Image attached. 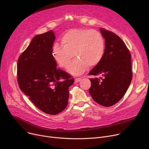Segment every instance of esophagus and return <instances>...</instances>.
<instances>
[{"label": "esophagus", "instance_id": "34e87169", "mask_svg": "<svg viewBox=\"0 0 149 149\" xmlns=\"http://www.w3.org/2000/svg\"><path fill=\"white\" fill-rule=\"evenodd\" d=\"M81 78H75V83H77L78 82H79V81H81Z\"/></svg>", "mask_w": 149, "mask_h": 149}]
</instances>
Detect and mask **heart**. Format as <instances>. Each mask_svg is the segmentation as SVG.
<instances>
[{"label":"heart","mask_w":149,"mask_h":149,"mask_svg":"<svg viewBox=\"0 0 149 149\" xmlns=\"http://www.w3.org/2000/svg\"><path fill=\"white\" fill-rule=\"evenodd\" d=\"M60 43L54 46L53 57L60 67L68 69L74 56L69 71L75 75L82 74L88 66L97 65L104 56V38L96 30L70 29L62 36Z\"/></svg>","instance_id":"heart-1"}]
</instances>
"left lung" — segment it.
Wrapping results in <instances>:
<instances>
[{
    "mask_svg": "<svg viewBox=\"0 0 149 149\" xmlns=\"http://www.w3.org/2000/svg\"><path fill=\"white\" fill-rule=\"evenodd\" d=\"M105 38L104 56L89 73V92L98 104L112 106L126 93L132 79L131 54L122 39L111 31L100 29ZM100 77L98 78L97 76Z\"/></svg>",
    "mask_w": 149,
    "mask_h": 149,
    "instance_id": "1",
    "label": "left lung"
}]
</instances>
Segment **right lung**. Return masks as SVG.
<instances>
[{"instance_id":"1","label":"right lung","mask_w":149,"mask_h":149,"mask_svg":"<svg viewBox=\"0 0 149 149\" xmlns=\"http://www.w3.org/2000/svg\"><path fill=\"white\" fill-rule=\"evenodd\" d=\"M50 30L36 36L17 61V82L20 90L42 112L57 115L66 107L69 87L74 79L57 68L52 55L55 41Z\"/></svg>"}]
</instances>
